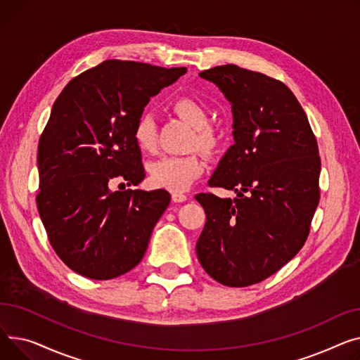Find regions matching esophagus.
Listing matches in <instances>:
<instances>
[{"label": "esophagus", "mask_w": 360, "mask_h": 360, "mask_svg": "<svg viewBox=\"0 0 360 360\" xmlns=\"http://www.w3.org/2000/svg\"><path fill=\"white\" fill-rule=\"evenodd\" d=\"M172 199H173V202H176V203H181V202H186V200H187V196H186L184 193L176 192V193L172 195Z\"/></svg>", "instance_id": "esophagus-1"}]
</instances>
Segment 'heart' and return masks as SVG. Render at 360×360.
Returning a JSON list of instances; mask_svg holds the SVG:
<instances>
[{
  "mask_svg": "<svg viewBox=\"0 0 360 360\" xmlns=\"http://www.w3.org/2000/svg\"><path fill=\"white\" fill-rule=\"evenodd\" d=\"M174 112L195 128V145L203 153H212L218 146L219 138L209 124V113L205 105L195 98L180 97L173 104ZM136 146L143 153H151L155 148V124L151 116H141L132 132ZM205 165L198 155L162 157L148 167L151 183L168 192H184L203 173Z\"/></svg>",
  "mask_w": 360,
  "mask_h": 360,
  "instance_id": "heart-1",
  "label": "heart"
}]
</instances>
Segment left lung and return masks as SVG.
I'll return each instance as SVG.
<instances>
[{
    "label": "left lung",
    "mask_w": 360,
    "mask_h": 360,
    "mask_svg": "<svg viewBox=\"0 0 360 360\" xmlns=\"http://www.w3.org/2000/svg\"><path fill=\"white\" fill-rule=\"evenodd\" d=\"M199 77L224 93L234 129L209 184L237 198L196 195L206 212L196 252L209 276L244 288L271 276L305 244L320 200L319 145L283 82L232 63Z\"/></svg>",
    "instance_id": "obj_1"
}]
</instances>
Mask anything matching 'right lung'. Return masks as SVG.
Instances as JSON below:
<instances>
[{"label": "right lung", "mask_w": 360, "mask_h": 360, "mask_svg": "<svg viewBox=\"0 0 360 360\" xmlns=\"http://www.w3.org/2000/svg\"><path fill=\"white\" fill-rule=\"evenodd\" d=\"M186 71L109 59L72 78L55 100L39 139L36 202L55 252L81 276L113 279L142 260L170 193L109 186L143 180L134 126L150 98Z\"/></svg>", "instance_id": "1"}]
</instances>
